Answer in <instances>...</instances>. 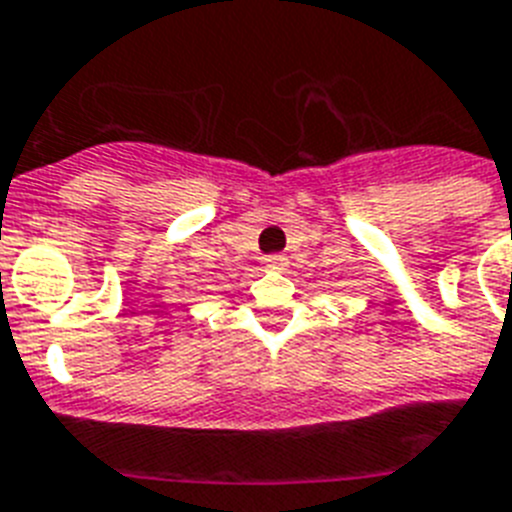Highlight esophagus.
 <instances>
[{"instance_id":"obj_1","label":"esophagus","mask_w":512,"mask_h":512,"mask_svg":"<svg viewBox=\"0 0 512 512\" xmlns=\"http://www.w3.org/2000/svg\"><path fill=\"white\" fill-rule=\"evenodd\" d=\"M286 265H289V260H286L283 255L265 257V268H270V270H286Z\"/></svg>"}]
</instances>
